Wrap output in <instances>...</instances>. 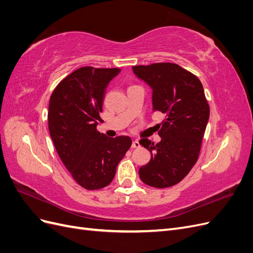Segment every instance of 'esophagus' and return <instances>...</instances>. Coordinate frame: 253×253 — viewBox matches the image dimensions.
Wrapping results in <instances>:
<instances>
[{
  "instance_id": "esophagus-1",
  "label": "esophagus",
  "mask_w": 253,
  "mask_h": 253,
  "mask_svg": "<svg viewBox=\"0 0 253 253\" xmlns=\"http://www.w3.org/2000/svg\"><path fill=\"white\" fill-rule=\"evenodd\" d=\"M139 147H140L139 141L137 140V139H135V140L132 142V148H133V149H136V148H139Z\"/></svg>"
}]
</instances>
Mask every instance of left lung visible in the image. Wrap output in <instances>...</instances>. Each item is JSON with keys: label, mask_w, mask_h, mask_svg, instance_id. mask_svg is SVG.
<instances>
[{"label": "left lung", "mask_w": 253, "mask_h": 253, "mask_svg": "<svg viewBox=\"0 0 253 253\" xmlns=\"http://www.w3.org/2000/svg\"><path fill=\"white\" fill-rule=\"evenodd\" d=\"M137 78L152 89L153 112L166 119L158 126L162 140L139 143L151 152L149 164L139 169L140 179L154 188L172 187L186 177L200 154L210 109L196 76L175 63L133 66Z\"/></svg>", "instance_id": "obj_1"}]
</instances>
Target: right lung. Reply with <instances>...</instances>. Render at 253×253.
Here are the masks:
<instances>
[{"mask_svg":"<svg viewBox=\"0 0 253 253\" xmlns=\"http://www.w3.org/2000/svg\"><path fill=\"white\" fill-rule=\"evenodd\" d=\"M119 68L81 67L52 91L48 128L59 157L81 187L98 190L112 182L116 168L132 144L128 136L115 138L97 131L106 87Z\"/></svg>","mask_w":253,"mask_h":253,"instance_id":"1","label":"right lung"}]
</instances>
